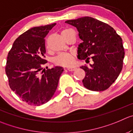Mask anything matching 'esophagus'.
<instances>
[{
	"instance_id": "1",
	"label": "esophagus",
	"mask_w": 133,
	"mask_h": 133,
	"mask_svg": "<svg viewBox=\"0 0 133 133\" xmlns=\"http://www.w3.org/2000/svg\"><path fill=\"white\" fill-rule=\"evenodd\" d=\"M67 69H68V70L69 71H73L75 70L76 68H75V67H69V68H68Z\"/></svg>"
}]
</instances>
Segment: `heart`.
Segmentation results:
<instances>
[{
  "label": "heart",
  "mask_w": 133,
  "mask_h": 133,
  "mask_svg": "<svg viewBox=\"0 0 133 133\" xmlns=\"http://www.w3.org/2000/svg\"><path fill=\"white\" fill-rule=\"evenodd\" d=\"M69 30H71V29H68V28L63 30L61 32L62 37L64 36ZM73 61H74L73 55L71 53H68V52L60 53V55L56 56L53 60L54 63L56 65H64V66H69V65H72Z\"/></svg>",
  "instance_id": "1"
}]
</instances>
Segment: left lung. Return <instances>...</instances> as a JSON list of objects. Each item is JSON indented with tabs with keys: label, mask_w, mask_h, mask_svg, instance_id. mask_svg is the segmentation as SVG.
Here are the masks:
<instances>
[{
	"label": "left lung",
	"mask_w": 133,
	"mask_h": 133,
	"mask_svg": "<svg viewBox=\"0 0 133 133\" xmlns=\"http://www.w3.org/2000/svg\"><path fill=\"white\" fill-rule=\"evenodd\" d=\"M65 23L76 27L82 41L77 48V58L87 62L91 56L94 61L90 66L81 67L86 73L84 86L96 91L108 89L123 68L125 52L121 37L110 25L91 17Z\"/></svg>",
	"instance_id": "8db88e82"
}]
</instances>
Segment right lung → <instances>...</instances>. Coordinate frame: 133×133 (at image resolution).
<instances>
[{"instance_id": "obj_1", "label": "right lung", "mask_w": 133, "mask_h": 133, "mask_svg": "<svg viewBox=\"0 0 133 133\" xmlns=\"http://www.w3.org/2000/svg\"><path fill=\"white\" fill-rule=\"evenodd\" d=\"M56 23L32 28L19 36L9 51L6 73L10 87L29 105L48 102L57 88L64 71L61 66L43 69L46 52L45 38Z\"/></svg>"}]
</instances>
